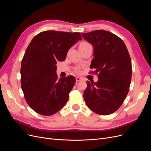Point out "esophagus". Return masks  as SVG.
<instances>
[{
    "mask_svg": "<svg viewBox=\"0 0 151 151\" xmlns=\"http://www.w3.org/2000/svg\"><path fill=\"white\" fill-rule=\"evenodd\" d=\"M76 82H79V81H81L82 80V79L81 78V77H77L76 78Z\"/></svg>",
    "mask_w": 151,
    "mask_h": 151,
    "instance_id": "1",
    "label": "esophagus"
}]
</instances>
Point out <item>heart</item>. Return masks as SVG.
Listing matches in <instances>:
<instances>
[{
	"instance_id": "1",
	"label": "heart",
	"mask_w": 151,
	"mask_h": 151,
	"mask_svg": "<svg viewBox=\"0 0 151 151\" xmlns=\"http://www.w3.org/2000/svg\"><path fill=\"white\" fill-rule=\"evenodd\" d=\"M88 46H91V45L86 42H82L79 43V48L81 49V48H84V47H88Z\"/></svg>"
}]
</instances>
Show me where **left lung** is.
Returning a JSON list of instances; mask_svg holds the SVG:
<instances>
[{
  "label": "left lung",
  "mask_w": 151,
  "mask_h": 151,
  "mask_svg": "<svg viewBox=\"0 0 151 151\" xmlns=\"http://www.w3.org/2000/svg\"><path fill=\"white\" fill-rule=\"evenodd\" d=\"M94 47V58L90 68L96 69V83L87 81L84 98L94 113L108 115L122 106L129 91L132 79L131 58L123 41L105 30L82 33Z\"/></svg>",
  "instance_id": "8db88e82"
}]
</instances>
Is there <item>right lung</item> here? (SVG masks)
<instances>
[{"mask_svg": "<svg viewBox=\"0 0 151 151\" xmlns=\"http://www.w3.org/2000/svg\"><path fill=\"white\" fill-rule=\"evenodd\" d=\"M79 40L78 32L45 31L26 48L21 61V88L27 103L40 115H52L67 102L76 79L68 76L58 79L56 64L65 60L68 50Z\"/></svg>", "mask_w": 151, "mask_h": 151, "instance_id": "obj_1", "label": "right lung"}]
</instances>
